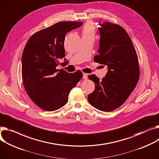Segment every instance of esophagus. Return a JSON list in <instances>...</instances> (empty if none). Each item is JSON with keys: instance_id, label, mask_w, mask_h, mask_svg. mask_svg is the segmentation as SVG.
<instances>
[{"instance_id": "1", "label": "esophagus", "mask_w": 159, "mask_h": 159, "mask_svg": "<svg viewBox=\"0 0 159 159\" xmlns=\"http://www.w3.org/2000/svg\"><path fill=\"white\" fill-rule=\"evenodd\" d=\"M83 79H88V75H87V73H83Z\"/></svg>"}]
</instances>
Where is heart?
Here are the masks:
<instances>
[{"label": "heart", "instance_id": "b5f03b06", "mask_svg": "<svg viewBox=\"0 0 159 159\" xmlns=\"http://www.w3.org/2000/svg\"><path fill=\"white\" fill-rule=\"evenodd\" d=\"M95 34V30L93 24L88 22L84 25L82 29V36L85 37H94Z\"/></svg>", "mask_w": 159, "mask_h": 159}]
</instances>
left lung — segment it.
Returning <instances> with one entry per match:
<instances>
[{"label": "left lung", "instance_id": "1", "mask_svg": "<svg viewBox=\"0 0 159 159\" xmlns=\"http://www.w3.org/2000/svg\"><path fill=\"white\" fill-rule=\"evenodd\" d=\"M99 25V54L94 57V61L107 66L108 71L102 80L95 75L88 76L95 89L88 98L94 108L110 112L120 107L135 89L139 79V66L126 30L109 22Z\"/></svg>", "mask_w": 159, "mask_h": 159}]
</instances>
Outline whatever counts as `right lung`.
I'll list each match as a JSON object with an SVG mask.
<instances>
[{
	"label": "right lung",
	"instance_id": "obj_1",
	"mask_svg": "<svg viewBox=\"0 0 159 159\" xmlns=\"http://www.w3.org/2000/svg\"><path fill=\"white\" fill-rule=\"evenodd\" d=\"M82 24L58 22L38 31L25 45L22 59L23 84L30 99L44 111H54L66 105L70 91L82 77L80 70L70 73L56 68L65 56L66 34Z\"/></svg>",
	"mask_w": 159,
	"mask_h": 159
}]
</instances>
